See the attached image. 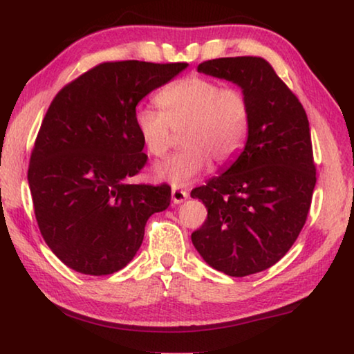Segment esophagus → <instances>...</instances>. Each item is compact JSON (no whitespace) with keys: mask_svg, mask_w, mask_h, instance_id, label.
<instances>
[{"mask_svg":"<svg viewBox=\"0 0 354 354\" xmlns=\"http://www.w3.org/2000/svg\"><path fill=\"white\" fill-rule=\"evenodd\" d=\"M171 198H172V203L174 204H180V203H183L188 198V193L185 192V189L174 188L172 192H171Z\"/></svg>","mask_w":354,"mask_h":354,"instance_id":"34e87169","label":"esophagus"}]
</instances>
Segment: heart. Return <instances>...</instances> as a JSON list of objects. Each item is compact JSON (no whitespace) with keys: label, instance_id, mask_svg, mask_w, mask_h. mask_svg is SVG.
Returning a JSON list of instances; mask_svg holds the SVG:
<instances>
[{"label":"heart","instance_id":"heart-1","mask_svg":"<svg viewBox=\"0 0 354 354\" xmlns=\"http://www.w3.org/2000/svg\"><path fill=\"white\" fill-rule=\"evenodd\" d=\"M161 111L136 110L134 122L143 147L153 156H165L174 131H183L182 150L155 166V177L174 187L198 178L214 161L225 165L238 155L249 131V104L239 89L222 88L217 81L188 76L158 95Z\"/></svg>","mask_w":354,"mask_h":354}]
</instances>
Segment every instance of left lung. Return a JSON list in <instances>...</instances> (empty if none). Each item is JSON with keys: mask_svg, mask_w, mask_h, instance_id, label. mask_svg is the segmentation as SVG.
<instances>
[{"mask_svg": "<svg viewBox=\"0 0 354 354\" xmlns=\"http://www.w3.org/2000/svg\"><path fill=\"white\" fill-rule=\"evenodd\" d=\"M198 71L232 81L249 104L244 148L192 192L207 207L192 233L194 249L209 266L243 278L283 259L304 228L316 185L310 122L262 57L214 59Z\"/></svg>", "mask_w": 354, "mask_h": 354, "instance_id": "left-lung-1", "label": "left lung"}]
</instances>
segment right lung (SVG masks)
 Here are the masks:
<instances>
[{"instance_id":"right-lung-1","label":"right lung","mask_w":354,"mask_h":354,"mask_svg":"<svg viewBox=\"0 0 354 354\" xmlns=\"http://www.w3.org/2000/svg\"><path fill=\"white\" fill-rule=\"evenodd\" d=\"M188 64L105 62L55 95L30 158L28 185L49 249L83 274H111L140 249L148 217L171 204L167 185H131L147 162L136 106Z\"/></svg>"}]
</instances>
